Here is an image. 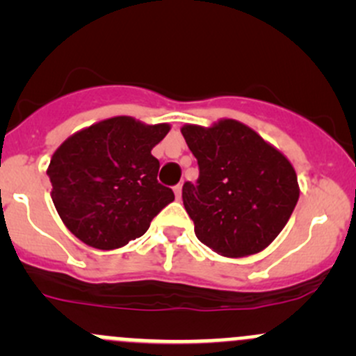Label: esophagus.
Segmentation results:
<instances>
[{
    "label": "esophagus",
    "instance_id": "1",
    "mask_svg": "<svg viewBox=\"0 0 356 356\" xmlns=\"http://www.w3.org/2000/svg\"><path fill=\"white\" fill-rule=\"evenodd\" d=\"M174 193H175V198L181 200V196H182V182H179V184L175 186V188H174Z\"/></svg>",
    "mask_w": 356,
    "mask_h": 356
}]
</instances>
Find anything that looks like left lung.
Segmentation results:
<instances>
[{
  "label": "left lung",
  "mask_w": 356,
  "mask_h": 356,
  "mask_svg": "<svg viewBox=\"0 0 356 356\" xmlns=\"http://www.w3.org/2000/svg\"><path fill=\"white\" fill-rule=\"evenodd\" d=\"M181 132L200 168L198 181L182 186L196 238L231 258L267 248L288 224L300 198L288 158L231 118L208 129L184 125Z\"/></svg>",
  "instance_id": "left-lung-1"
}]
</instances>
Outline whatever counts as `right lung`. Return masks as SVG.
Instances as JSON below:
<instances>
[{"label":"right lung","instance_id":"obj_1","mask_svg":"<svg viewBox=\"0 0 356 356\" xmlns=\"http://www.w3.org/2000/svg\"><path fill=\"white\" fill-rule=\"evenodd\" d=\"M170 131L113 117L67 139L51 156L48 177L56 211L86 245L115 250L141 238L174 191L156 179L152 149Z\"/></svg>","mask_w":356,"mask_h":356}]
</instances>
